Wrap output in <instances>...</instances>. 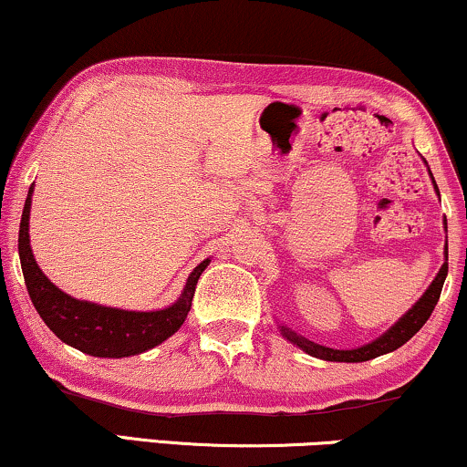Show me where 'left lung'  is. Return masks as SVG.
<instances>
[{"mask_svg":"<svg viewBox=\"0 0 467 467\" xmlns=\"http://www.w3.org/2000/svg\"><path fill=\"white\" fill-rule=\"evenodd\" d=\"M429 174H431V170H429ZM431 181H433V174H431ZM433 187L440 196V190H438V185H435V181H433ZM444 228H446V222H444ZM446 274H448V244L444 247V265H441L438 275H435V280L431 282V286L424 291L422 297L418 299V302L411 306V308L407 310L405 315L400 317L386 334H381L379 338L368 342V345L358 347V349H332V347L317 345V342L304 338V336H297L293 329H288L285 326H280V332L288 342L297 345L299 349L308 353V356L318 358V359H327V362H366V359L379 358V356H383V353H390L394 349H399V347H403L405 342L410 340L411 336H414L418 329L424 326V323H427V318L431 317V312H433L435 304H438V299H440Z\"/></svg>","mask_w":467,"mask_h":467,"instance_id":"left-lung-1","label":"left lung"}]
</instances>
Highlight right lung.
Masks as SVG:
<instances>
[{"label":"right lung","instance_id":"add662e5","mask_svg":"<svg viewBox=\"0 0 467 467\" xmlns=\"http://www.w3.org/2000/svg\"><path fill=\"white\" fill-rule=\"evenodd\" d=\"M32 192L34 187H29L19 228L21 269L34 308L57 338L94 358H129L161 345L185 323L198 277L209 265V258L192 271L181 297L163 310L135 312L75 299L53 285L32 254L29 245Z\"/></svg>","mask_w":467,"mask_h":467}]
</instances>
